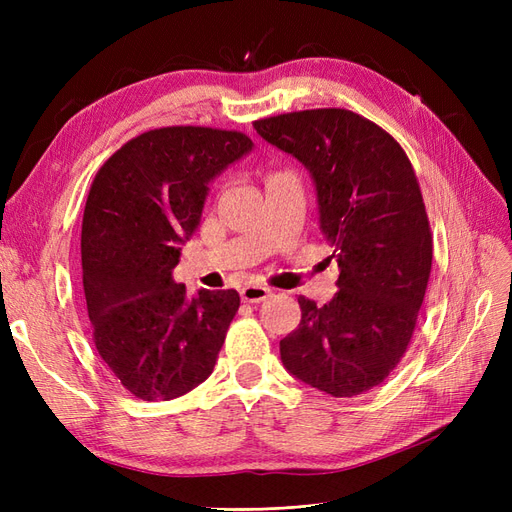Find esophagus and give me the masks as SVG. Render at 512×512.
I'll list each match as a JSON object with an SVG mask.
<instances>
[{"instance_id":"1","label":"esophagus","mask_w":512,"mask_h":512,"mask_svg":"<svg viewBox=\"0 0 512 512\" xmlns=\"http://www.w3.org/2000/svg\"><path fill=\"white\" fill-rule=\"evenodd\" d=\"M271 297V288L267 286H245L241 288V301L243 303H260Z\"/></svg>"}]
</instances>
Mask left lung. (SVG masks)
I'll return each mask as SVG.
<instances>
[{
    "label": "left lung",
    "mask_w": 512,
    "mask_h": 512,
    "mask_svg": "<svg viewBox=\"0 0 512 512\" xmlns=\"http://www.w3.org/2000/svg\"><path fill=\"white\" fill-rule=\"evenodd\" d=\"M254 128L309 170L339 267L329 303L299 297L282 363L318 391L361 395L406 354L429 282L433 239L414 168L389 132L346 108L284 113Z\"/></svg>",
    "instance_id": "8db88e82"
}]
</instances>
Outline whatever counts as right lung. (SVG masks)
<instances>
[{"instance_id": "add662e5", "label": "right lung", "mask_w": 512, "mask_h": 512, "mask_svg": "<svg viewBox=\"0 0 512 512\" xmlns=\"http://www.w3.org/2000/svg\"><path fill=\"white\" fill-rule=\"evenodd\" d=\"M254 143L200 126L149 130L117 149L87 196L81 260L87 314L102 361L145 401L205 382L239 309L237 290L173 280L181 243L200 226L209 183Z\"/></svg>"}]
</instances>
